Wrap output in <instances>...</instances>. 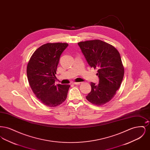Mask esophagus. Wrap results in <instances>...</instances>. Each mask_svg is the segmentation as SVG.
<instances>
[{
	"instance_id": "obj_1",
	"label": "esophagus",
	"mask_w": 150,
	"mask_h": 150,
	"mask_svg": "<svg viewBox=\"0 0 150 150\" xmlns=\"http://www.w3.org/2000/svg\"><path fill=\"white\" fill-rule=\"evenodd\" d=\"M73 84H75V85H79V84H81V83H80V82H74Z\"/></svg>"
}]
</instances>
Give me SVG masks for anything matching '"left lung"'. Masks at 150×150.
Listing matches in <instances>:
<instances>
[{
  "label": "left lung",
  "mask_w": 150,
  "mask_h": 150,
  "mask_svg": "<svg viewBox=\"0 0 150 150\" xmlns=\"http://www.w3.org/2000/svg\"><path fill=\"white\" fill-rule=\"evenodd\" d=\"M88 64L97 69L99 84L91 83V92L86 100L96 106H102L112 100L119 89L124 68L119 52L114 47L100 40L78 43Z\"/></svg>",
  "instance_id": "obj_1"
}]
</instances>
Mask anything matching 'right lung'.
Segmentation results:
<instances>
[{"mask_svg": "<svg viewBox=\"0 0 150 150\" xmlns=\"http://www.w3.org/2000/svg\"><path fill=\"white\" fill-rule=\"evenodd\" d=\"M66 43H48L38 48L27 66L29 84L38 99L49 107H56L67 98L70 85H55L57 66Z\"/></svg>", "mask_w": 150, "mask_h": 150, "instance_id": "obj_1", "label": "right lung"}]
</instances>
